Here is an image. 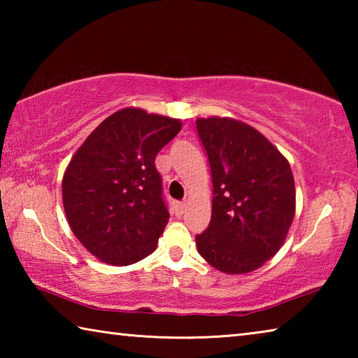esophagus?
<instances>
[{"instance_id":"esophagus-1","label":"esophagus","mask_w":358,"mask_h":358,"mask_svg":"<svg viewBox=\"0 0 358 358\" xmlns=\"http://www.w3.org/2000/svg\"><path fill=\"white\" fill-rule=\"evenodd\" d=\"M185 210H186V205L185 203H177V205H175V215H177V216L183 215Z\"/></svg>"}]
</instances>
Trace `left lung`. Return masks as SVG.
<instances>
[{"label": "left lung", "mask_w": 358, "mask_h": 358, "mask_svg": "<svg viewBox=\"0 0 358 358\" xmlns=\"http://www.w3.org/2000/svg\"><path fill=\"white\" fill-rule=\"evenodd\" d=\"M213 180L211 221L197 251L216 270L245 275L281 250L295 215L289 161L252 126L229 117L197 118Z\"/></svg>", "instance_id": "obj_1"}]
</instances>
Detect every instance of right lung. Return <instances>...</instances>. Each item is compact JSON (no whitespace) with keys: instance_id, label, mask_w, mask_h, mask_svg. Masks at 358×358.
Segmentation results:
<instances>
[{"instance_id":"right-lung-1","label":"right lung","mask_w":358,"mask_h":358,"mask_svg":"<svg viewBox=\"0 0 358 358\" xmlns=\"http://www.w3.org/2000/svg\"><path fill=\"white\" fill-rule=\"evenodd\" d=\"M181 121L126 107L112 113L72 156L63 205L77 240L104 264H136L156 250L169 222L155 159Z\"/></svg>"}]
</instances>
